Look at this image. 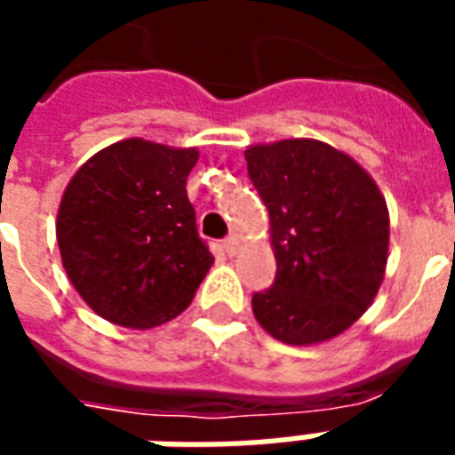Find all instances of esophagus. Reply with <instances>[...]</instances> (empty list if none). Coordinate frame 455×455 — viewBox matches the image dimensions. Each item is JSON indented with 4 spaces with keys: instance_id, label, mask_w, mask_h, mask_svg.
I'll list each match as a JSON object with an SVG mask.
<instances>
[{
    "instance_id": "34e87169",
    "label": "esophagus",
    "mask_w": 455,
    "mask_h": 455,
    "mask_svg": "<svg viewBox=\"0 0 455 455\" xmlns=\"http://www.w3.org/2000/svg\"><path fill=\"white\" fill-rule=\"evenodd\" d=\"M224 251H227L228 258H234V255H238V251H241V238H238V236H228L227 241H224Z\"/></svg>"
}]
</instances>
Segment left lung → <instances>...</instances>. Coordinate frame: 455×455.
I'll list each match as a JSON object with an SVG mask.
<instances>
[{
  "label": "left lung",
  "instance_id": "left-lung-1",
  "mask_svg": "<svg viewBox=\"0 0 455 455\" xmlns=\"http://www.w3.org/2000/svg\"><path fill=\"white\" fill-rule=\"evenodd\" d=\"M270 214L275 284L253 296L255 321L279 342L321 345L359 321L381 289L390 219L379 185L321 140L245 149Z\"/></svg>",
  "mask_w": 455,
  "mask_h": 455
}]
</instances>
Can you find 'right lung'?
<instances>
[{"label": "right lung", "instance_id": "add662e5", "mask_svg": "<svg viewBox=\"0 0 455 455\" xmlns=\"http://www.w3.org/2000/svg\"><path fill=\"white\" fill-rule=\"evenodd\" d=\"M197 159L195 147L130 137L67 183L57 245L67 277L100 318L149 331L190 306L214 262L185 190Z\"/></svg>", "mask_w": 455, "mask_h": 455}]
</instances>
